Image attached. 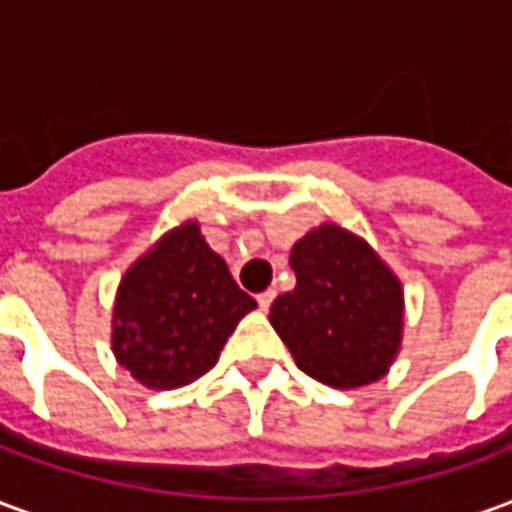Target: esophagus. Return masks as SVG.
<instances>
[{
    "label": "esophagus",
    "instance_id": "34e87169",
    "mask_svg": "<svg viewBox=\"0 0 512 512\" xmlns=\"http://www.w3.org/2000/svg\"><path fill=\"white\" fill-rule=\"evenodd\" d=\"M274 299H277V293H274V290H263V293L257 296V304H260V310H268V307L274 304Z\"/></svg>",
    "mask_w": 512,
    "mask_h": 512
}]
</instances>
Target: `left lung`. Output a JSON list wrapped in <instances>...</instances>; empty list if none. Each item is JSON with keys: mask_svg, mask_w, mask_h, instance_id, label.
Listing matches in <instances>:
<instances>
[{"mask_svg": "<svg viewBox=\"0 0 512 512\" xmlns=\"http://www.w3.org/2000/svg\"><path fill=\"white\" fill-rule=\"evenodd\" d=\"M296 288L271 304V326L299 370L351 389L384 376L400 345L403 290L376 252L337 224L304 235L290 252Z\"/></svg>", "mask_w": 512, "mask_h": 512, "instance_id": "8db88e82", "label": "left lung"}]
</instances>
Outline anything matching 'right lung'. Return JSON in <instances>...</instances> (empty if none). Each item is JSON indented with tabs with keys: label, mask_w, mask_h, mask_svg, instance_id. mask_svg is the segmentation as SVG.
<instances>
[{
	"label": "right lung",
	"mask_w": 512,
	"mask_h": 512,
	"mask_svg": "<svg viewBox=\"0 0 512 512\" xmlns=\"http://www.w3.org/2000/svg\"><path fill=\"white\" fill-rule=\"evenodd\" d=\"M257 301L194 222L164 235L128 268L115 304V356L136 381L175 389L205 376Z\"/></svg>",
	"instance_id": "right-lung-1"
}]
</instances>
